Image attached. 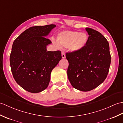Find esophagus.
Wrapping results in <instances>:
<instances>
[{
  "mask_svg": "<svg viewBox=\"0 0 123 123\" xmlns=\"http://www.w3.org/2000/svg\"><path fill=\"white\" fill-rule=\"evenodd\" d=\"M62 57L63 59L65 58V54L64 52H62Z\"/></svg>",
  "mask_w": 123,
  "mask_h": 123,
  "instance_id": "34e87169",
  "label": "esophagus"
}]
</instances>
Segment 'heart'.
<instances>
[{"instance_id": "1", "label": "heart", "mask_w": 123, "mask_h": 123, "mask_svg": "<svg viewBox=\"0 0 123 123\" xmlns=\"http://www.w3.org/2000/svg\"><path fill=\"white\" fill-rule=\"evenodd\" d=\"M57 41L52 40L56 47L68 48L72 52H78L82 50L87 43L88 36L86 33L79 31H65L57 36Z\"/></svg>"}]
</instances>
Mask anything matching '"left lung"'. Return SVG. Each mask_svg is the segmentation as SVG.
Listing matches in <instances>:
<instances>
[{
  "mask_svg": "<svg viewBox=\"0 0 123 123\" xmlns=\"http://www.w3.org/2000/svg\"><path fill=\"white\" fill-rule=\"evenodd\" d=\"M87 43L78 52L66 53L68 80L76 89L87 92L99 86L106 78L111 56L109 43L102 34L86 28Z\"/></svg>",
  "mask_w": 123,
  "mask_h": 123,
  "instance_id": "obj_1",
  "label": "left lung"
}]
</instances>
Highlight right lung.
<instances>
[{
    "label": "right lung",
    "instance_id": "add662e5",
    "mask_svg": "<svg viewBox=\"0 0 123 123\" xmlns=\"http://www.w3.org/2000/svg\"><path fill=\"white\" fill-rule=\"evenodd\" d=\"M55 25L29 28L14 41L10 55L11 72L16 82L33 93L48 87L53 68L62 59L60 51H47L51 43L45 38Z\"/></svg>",
    "mask_w": 123,
    "mask_h": 123
}]
</instances>
